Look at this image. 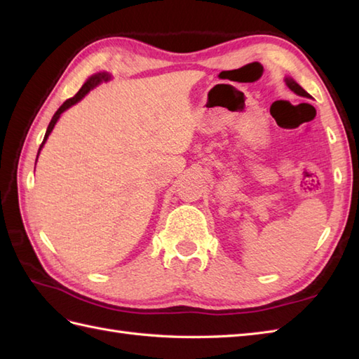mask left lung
I'll use <instances>...</instances> for the list:
<instances>
[{
	"instance_id": "1",
	"label": "left lung",
	"mask_w": 359,
	"mask_h": 359,
	"mask_svg": "<svg viewBox=\"0 0 359 359\" xmlns=\"http://www.w3.org/2000/svg\"><path fill=\"white\" fill-rule=\"evenodd\" d=\"M287 81V86L293 90V93H296L297 95H302V97H310V94L309 93H306V90H304L299 85H297L296 81H293L292 79H287L285 80Z\"/></svg>"
}]
</instances>
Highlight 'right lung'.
<instances>
[{"mask_svg": "<svg viewBox=\"0 0 359 359\" xmlns=\"http://www.w3.org/2000/svg\"><path fill=\"white\" fill-rule=\"evenodd\" d=\"M111 79V75L109 74H106V72H100V74H95V75H93V77H90L85 85L81 86V89L79 90L77 94H75L72 98H69V100H66L62 106H60L58 108V111L53 114V117H52V120H50V123H49V126H48V131H46V135H44V139H43V143L40 144V149H38V154H40V151H41V148H43V144H44V142L48 140V137H49V134L52 133V129H53V126H55V123H57V120L60 118V116H62V112H65L67 108H71L72 104H75L77 102H80L83 97H85L90 89H94L98 83H102V81H108ZM36 158H38V156H36Z\"/></svg>", "mask_w": 359, "mask_h": 359, "instance_id": "1", "label": "right lung"}]
</instances>
